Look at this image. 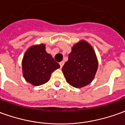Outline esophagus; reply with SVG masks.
Wrapping results in <instances>:
<instances>
[{"mask_svg": "<svg viewBox=\"0 0 125 125\" xmlns=\"http://www.w3.org/2000/svg\"><path fill=\"white\" fill-rule=\"evenodd\" d=\"M63 64H64V62H63V61H62V62H59L60 68H62L63 66Z\"/></svg>", "mask_w": 125, "mask_h": 125, "instance_id": "1", "label": "esophagus"}]
</instances>
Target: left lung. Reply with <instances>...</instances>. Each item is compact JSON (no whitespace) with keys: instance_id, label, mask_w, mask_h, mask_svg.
Listing matches in <instances>:
<instances>
[{"instance_id":"1","label":"left lung","mask_w":125,"mask_h":125,"mask_svg":"<svg viewBox=\"0 0 125 125\" xmlns=\"http://www.w3.org/2000/svg\"><path fill=\"white\" fill-rule=\"evenodd\" d=\"M97 69L98 60L92 46L81 40L72 48L62 72L70 85L81 88L91 83Z\"/></svg>"}]
</instances>
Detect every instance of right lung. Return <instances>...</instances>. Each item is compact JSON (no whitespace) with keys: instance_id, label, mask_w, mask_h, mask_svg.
<instances>
[{"instance_id":"1","label":"right lung","mask_w":125,"mask_h":125,"mask_svg":"<svg viewBox=\"0 0 125 125\" xmlns=\"http://www.w3.org/2000/svg\"><path fill=\"white\" fill-rule=\"evenodd\" d=\"M45 49L44 44L32 46L25 52L22 59L24 78L35 86L48 82L52 73L60 67Z\"/></svg>"}]
</instances>
